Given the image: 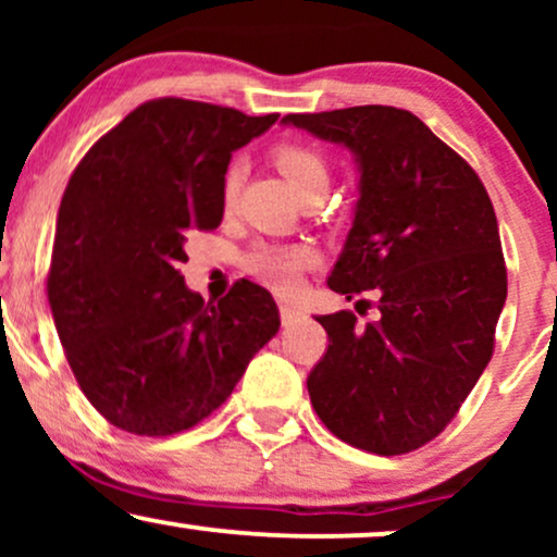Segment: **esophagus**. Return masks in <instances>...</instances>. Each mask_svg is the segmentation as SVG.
<instances>
[{
  "label": "esophagus",
  "mask_w": 557,
  "mask_h": 557,
  "mask_svg": "<svg viewBox=\"0 0 557 557\" xmlns=\"http://www.w3.org/2000/svg\"><path fill=\"white\" fill-rule=\"evenodd\" d=\"M298 317H300V311L296 309V306H290V304H280V319H283L285 327H287V324L296 322Z\"/></svg>",
  "instance_id": "obj_1"
}]
</instances>
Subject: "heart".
<instances>
[{
  "label": "heart",
  "instance_id": "heart-1",
  "mask_svg": "<svg viewBox=\"0 0 557 557\" xmlns=\"http://www.w3.org/2000/svg\"><path fill=\"white\" fill-rule=\"evenodd\" d=\"M274 164L296 194H304L311 185H330V168L322 154L304 144H280L274 149ZM238 188V168H230L222 181V201L230 203ZM314 261L309 246H259L248 253L246 267L253 277L270 285L277 293L296 290L300 274Z\"/></svg>",
  "mask_w": 557,
  "mask_h": 557
}]
</instances>
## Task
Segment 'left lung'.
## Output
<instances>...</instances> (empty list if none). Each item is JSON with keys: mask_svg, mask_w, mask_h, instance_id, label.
<instances>
[{"mask_svg": "<svg viewBox=\"0 0 557 557\" xmlns=\"http://www.w3.org/2000/svg\"><path fill=\"white\" fill-rule=\"evenodd\" d=\"M283 123L354 154L359 198L327 285L380 296L367 327L350 311L317 317L330 345L306 380L311 406L343 443L411 453L450 424L492 359L508 296L495 209L417 114L369 104Z\"/></svg>", "mask_w": 557, "mask_h": 557, "instance_id": "1", "label": "left lung"}]
</instances>
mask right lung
<instances>
[{"instance_id": "right-lung-1", "label": "right lung", "mask_w": 557, "mask_h": 557, "mask_svg": "<svg viewBox=\"0 0 557 557\" xmlns=\"http://www.w3.org/2000/svg\"><path fill=\"white\" fill-rule=\"evenodd\" d=\"M280 114L188 99L133 110L81 159L57 214L47 293L67 363L110 424L190 430L230 398L280 311L257 283L216 304L188 290L185 235L220 227L233 151Z\"/></svg>"}]
</instances>
